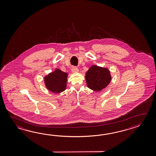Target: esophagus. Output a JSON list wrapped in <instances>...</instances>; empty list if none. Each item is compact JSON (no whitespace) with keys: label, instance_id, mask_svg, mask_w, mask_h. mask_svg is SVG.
I'll return each instance as SVG.
<instances>
[{"label":"esophagus","instance_id":"34e87169","mask_svg":"<svg viewBox=\"0 0 156 156\" xmlns=\"http://www.w3.org/2000/svg\"><path fill=\"white\" fill-rule=\"evenodd\" d=\"M71 70L73 73H77L79 71V69L77 68V67L76 66H73L71 68Z\"/></svg>","mask_w":156,"mask_h":156}]
</instances>
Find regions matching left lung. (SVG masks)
Returning a JSON list of instances; mask_svg holds the SVG:
<instances>
[{
  "instance_id": "8db88e82",
  "label": "left lung",
  "mask_w": 156,
  "mask_h": 156,
  "mask_svg": "<svg viewBox=\"0 0 156 156\" xmlns=\"http://www.w3.org/2000/svg\"><path fill=\"white\" fill-rule=\"evenodd\" d=\"M85 79L89 88L99 91L109 83L112 78L108 69L94 65L86 72Z\"/></svg>"
}]
</instances>
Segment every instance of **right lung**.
<instances>
[{"label": "right lung", "mask_w": 156, "mask_h": 156, "mask_svg": "<svg viewBox=\"0 0 156 156\" xmlns=\"http://www.w3.org/2000/svg\"><path fill=\"white\" fill-rule=\"evenodd\" d=\"M67 74L56 69L44 77L46 87L53 93H59L66 89Z\"/></svg>", "instance_id": "add662e5"}]
</instances>
